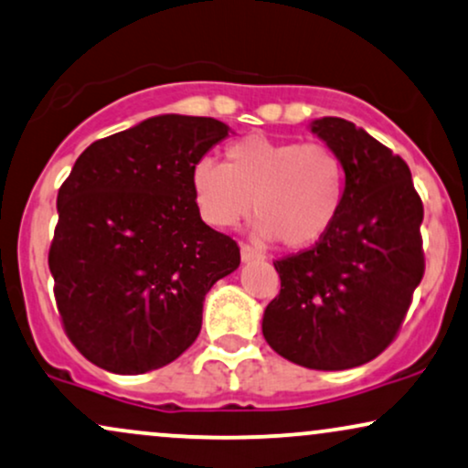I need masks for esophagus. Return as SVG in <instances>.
I'll list each match as a JSON object with an SVG mask.
<instances>
[{
  "instance_id": "34e87169",
  "label": "esophagus",
  "mask_w": 468,
  "mask_h": 468,
  "mask_svg": "<svg viewBox=\"0 0 468 468\" xmlns=\"http://www.w3.org/2000/svg\"><path fill=\"white\" fill-rule=\"evenodd\" d=\"M240 258H243V262H253V261H261L262 253L253 250L250 245H240Z\"/></svg>"
}]
</instances>
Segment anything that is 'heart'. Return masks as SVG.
I'll return each instance as SVG.
<instances>
[{
    "instance_id": "1",
    "label": "heart",
    "mask_w": 468,
    "mask_h": 468,
    "mask_svg": "<svg viewBox=\"0 0 468 468\" xmlns=\"http://www.w3.org/2000/svg\"><path fill=\"white\" fill-rule=\"evenodd\" d=\"M190 190L212 228H232L253 210L264 243L310 250L336 225L347 180L343 158L323 143L253 134L225 149V165L199 158L190 169Z\"/></svg>"
}]
</instances>
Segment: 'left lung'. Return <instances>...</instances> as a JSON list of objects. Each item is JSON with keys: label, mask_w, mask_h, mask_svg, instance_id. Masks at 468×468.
Segmentation results:
<instances>
[{"label": "left lung", "mask_w": 468, "mask_h": 468, "mask_svg": "<svg viewBox=\"0 0 468 468\" xmlns=\"http://www.w3.org/2000/svg\"><path fill=\"white\" fill-rule=\"evenodd\" d=\"M310 132L345 165V204L313 250L275 262L280 295L262 334L282 357L316 371L373 360L393 343L423 278V204L408 165L367 130L338 117Z\"/></svg>", "instance_id": "1"}]
</instances>
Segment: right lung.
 Returning <instances> with one entry per match:
<instances>
[{"label": "right lung", "instance_id": "right-lung-1", "mask_svg": "<svg viewBox=\"0 0 468 468\" xmlns=\"http://www.w3.org/2000/svg\"><path fill=\"white\" fill-rule=\"evenodd\" d=\"M229 125L158 114L95 141L58 190L49 250L58 313L86 360L141 375L180 357L240 250L201 221L190 169Z\"/></svg>", "mask_w": 468, "mask_h": 468}]
</instances>
